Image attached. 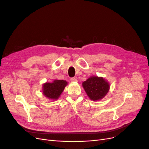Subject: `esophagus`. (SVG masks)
Here are the masks:
<instances>
[{
	"label": "esophagus",
	"mask_w": 149,
	"mask_h": 149,
	"mask_svg": "<svg viewBox=\"0 0 149 149\" xmlns=\"http://www.w3.org/2000/svg\"><path fill=\"white\" fill-rule=\"evenodd\" d=\"M70 81L71 82H76L77 81V79H76V78H71V79H70Z\"/></svg>",
	"instance_id": "obj_1"
}]
</instances>
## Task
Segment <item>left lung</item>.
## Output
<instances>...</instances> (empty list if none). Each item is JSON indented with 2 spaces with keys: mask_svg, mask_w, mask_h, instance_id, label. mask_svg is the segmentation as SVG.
<instances>
[{
  "mask_svg": "<svg viewBox=\"0 0 149 149\" xmlns=\"http://www.w3.org/2000/svg\"><path fill=\"white\" fill-rule=\"evenodd\" d=\"M83 86L89 97L93 101L101 100L109 89V84L102 78L92 76L83 83Z\"/></svg>",
  "mask_w": 149,
  "mask_h": 149,
  "instance_id": "left-lung-1",
  "label": "left lung"
}]
</instances>
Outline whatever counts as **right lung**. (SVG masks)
<instances>
[{
  "instance_id": "right-lung-1",
  "label": "right lung",
  "mask_w": 149,
  "mask_h": 149,
  "mask_svg": "<svg viewBox=\"0 0 149 149\" xmlns=\"http://www.w3.org/2000/svg\"><path fill=\"white\" fill-rule=\"evenodd\" d=\"M66 84V81L56 79L52 83H47L44 84L43 86L44 95L51 100H56L60 96Z\"/></svg>"
}]
</instances>
